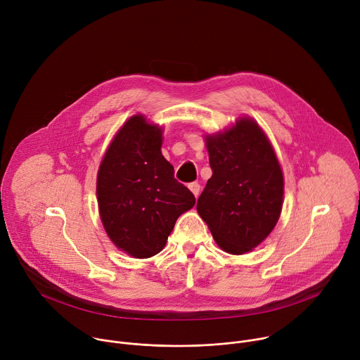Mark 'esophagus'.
Returning <instances> with one entry per match:
<instances>
[{
  "instance_id": "1",
  "label": "esophagus",
  "mask_w": 360,
  "mask_h": 360,
  "mask_svg": "<svg viewBox=\"0 0 360 360\" xmlns=\"http://www.w3.org/2000/svg\"><path fill=\"white\" fill-rule=\"evenodd\" d=\"M188 186H189L191 192L195 195V198H198V195H199V191H200V185H199L198 182H192V184H189Z\"/></svg>"
}]
</instances>
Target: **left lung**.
<instances>
[{
  "label": "left lung",
  "instance_id": "8db88e82",
  "mask_svg": "<svg viewBox=\"0 0 360 360\" xmlns=\"http://www.w3.org/2000/svg\"><path fill=\"white\" fill-rule=\"evenodd\" d=\"M205 141L212 176L198 198V214L221 249L250 252L268 238L282 211L276 153L261 127L246 117Z\"/></svg>",
  "mask_w": 360,
  "mask_h": 360
}]
</instances>
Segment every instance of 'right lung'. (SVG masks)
Listing matches in <instances>:
<instances>
[{"label":"right lung","instance_id":"obj_1","mask_svg":"<svg viewBox=\"0 0 360 360\" xmlns=\"http://www.w3.org/2000/svg\"><path fill=\"white\" fill-rule=\"evenodd\" d=\"M162 129L131 117L110 143L98 169L99 217L114 245L132 258L160 253L176 219L195 205L161 152Z\"/></svg>","mask_w":360,"mask_h":360}]
</instances>
